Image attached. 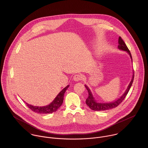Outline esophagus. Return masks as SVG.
Returning a JSON list of instances; mask_svg holds the SVG:
<instances>
[{
    "mask_svg": "<svg viewBox=\"0 0 148 148\" xmlns=\"http://www.w3.org/2000/svg\"><path fill=\"white\" fill-rule=\"evenodd\" d=\"M83 75L81 74H77L75 75H74V80L76 81H81L83 79Z\"/></svg>",
    "mask_w": 148,
    "mask_h": 148,
    "instance_id": "1",
    "label": "esophagus"
}]
</instances>
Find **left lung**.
I'll list each match as a JSON object with an SVG mask.
<instances>
[{"mask_svg": "<svg viewBox=\"0 0 148 148\" xmlns=\"http://www.w3.org/2000/svg\"><path fill=\"white\" fill-rule=\"evenodd\" d=\"M118 43H119L118 49H121L122 50H124V51H127L129 53V54H130V57L132 59V58L131 52H130V50L128 49V47L126 46V44L125 43V42L123 41V40L122 39V38L121 37H119ZM134 78V74H133L132 79L130 84H129L127 90H126V91L123 94V95L120 98L117 99L116 101H115L114 102H110V103H98V102H97L94 100V98L92 97V95L90 89L88 88V87L87 86H85V87L87 88V90L88 91V97L86 99V104L88 105L90 109H91L92 110H94V111H105V110L112 109V108H114L118 107V105L123 101V99H125L126 96L127 95V94H128V92H129V91H130V90L132 84L133 83Z\"/></svg>", "mask_w": 148, "mask_h": 148, "instance_id": "obj_1", "label": "left lung"}]
</instances>
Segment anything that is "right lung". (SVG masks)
<instances>
[{
	"label": "right lung",
	"instance_id": "add662e5",
	"mask_svg": "<svg viewBox=\"0 0 148 148\" xmlns=\"http://www.w3.org/2000/svg\"><path fill=\"white\" fill-rule=\"evenodd\" d=\"M69 86H67L63 89L56 97L54 100L51 102L50 105H47L45 107H35L33 105H29V103H26L27 106L29 108H30L32 111L34 112H37L38 114H50L54 112H56L62 103L63 102V97L64 94L68 88Z\"/></svg>",
	"mask_w": 148,
	"mask_h": 148
}]
</instances>
